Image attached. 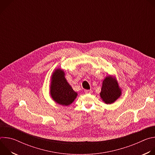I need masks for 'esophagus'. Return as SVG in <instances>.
<instances>
[{"label":"esophagus","instance_id":"34e87169","mask_svg":"<svg viewBox=\"0 0 155 155\" xmlns=\"http://www.w3.org/2000/svg\"><path fill=\"white\" fill-rule=\"evenodd\" d=\"M84 93H85L86 94H90V93H91V90H84Z\"/></svg>","mask_w":155,"mask_h":155}]
</instances>
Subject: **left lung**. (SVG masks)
Segmentation results:
<instances>
[{"instance_id": "obj_1", "label": "left lung", "mask_w": 155, "mask_h": 155, "mask_svg": "<svg viewBox=\"0 0 155 155\" xmlns=\"http://www.w3.org/2000/svg\"><path fill=\"white\" fill-rule=\"evenodd\" d=\"M121 95V90L115 78L108 75L104 80L100 96L107 104H111Z\"/></svg>"}]
</instances>
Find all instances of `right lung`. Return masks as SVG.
Returning a JSON list of instances; mask_svg holds the SVG:
<instances>
[{
    "instance_id": "right-lung-1",
    "label": "right lung",
    "mask_w": 155,
    "mask_h": 155,
    "mask_svg": "<svg viewBox=\"0 0 155 155\" xmlns=\"http://www.w3.org/2000/svg\"><path fill=\"white\" fill-rule=\"evenodd\" d=\"M50 91L53 101L64 106L71 104L78 95L65 79V73L61 69H56L52 74Z\"/></svg>"
}]
</instances>
